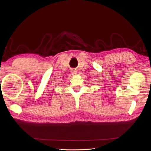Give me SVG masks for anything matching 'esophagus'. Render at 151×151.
Returning <instances> with one entry per match:
<instances>
[{"instance_id": "1", "label": "esophagus", "mask_w": 151, "mask_h": 151, "mask_svg": "<svg viewBox=\"0 0 151 151\" xmlns=\"http://www.w3.org/2000/svg\"><path fill=\"white\" fill-rule=\"evenodd\" d=\"M71 73L73 75H76V73H77V71H76V70H71Z\"/></svg>"}]
</instances>
